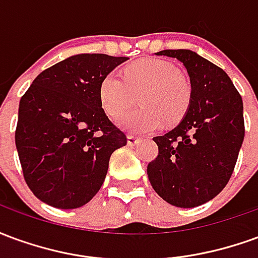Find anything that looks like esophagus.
Returning a JSON list of instances; mask_svg holds the SVG:
<instances>
[{
    "label": "esophagus",
    "instance_id": "34e87169",
    "mask_svg": "<svg viewBox=\"0 0 258 258\" xmlns=\"http://www.w3.org/2000/svg\"><path fill=\"white\" fill-rule=\"evenodd\" d=\"M138 142H140V138H138V137H135V135H128V137H127V144H128L130 146L137 145Z\"/></svg>",
    "mask_w": 258,
    "mask_h": 258
}]
</instances>
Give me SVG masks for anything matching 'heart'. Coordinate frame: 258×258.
I'll list each match as a JSON object with an SVG mask.
<instances>
[{
    "mask_svg": "<svg viewBox=\"0 0 258 258\" xmlns=\"http://www.w3.org/2000/svg\"><path fill=\"white\" fill-rule=\"evenodd\" d=\"M140 95L141 107L125 113L118 125L131 134H148L163 123L174 124L188 112L192 88L173 63L141 59L118 73L106 74L99 85V101L110 117L121 116Z\"/></svg>",
    "mask_w": 258,
    "mask_h": 258,
    "instance_id": "heart-1",
    "label": "heart"
}]
</instances>
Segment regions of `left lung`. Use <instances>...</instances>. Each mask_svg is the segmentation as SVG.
I'll return each instance as SVG.
<instances>
[{"label": "left lung", "mask_w": 258, "mask_h": 258, "mask_svg": "<svg viewBox=\"0 0 258 258\" xmlns=\"http://www.w3.org/2000/svg\"><path fill=\"white\" fill-rule=\"evenodd\" d=\"M157 55L182 62L192 98L182 121L153 138L159 153L148 164V177L167 203L196 207L216 198L232 175L244 138L243 102L228 74L194 51Z\"/></svg>", "instance_id": "left-lung-1"}]
</instances>
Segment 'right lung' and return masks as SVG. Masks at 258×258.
<instances>
[{"instance_id":"1","label":"right lung","mask_w":258,"mask_h":258,"mask_svg":"<svg viewBox=\"0 0 258 258\" xmlns=\"http://www.w3.org/2000/svg\"><path fill=\"white\" fill-rule=\"evenodd\" d=\"M127 59L74 55L41 72L22 96L15 142L26 184L44 203L77 209L101 189L127 137L102 109L99 85Z\"/></svg>"}]
</instances>
